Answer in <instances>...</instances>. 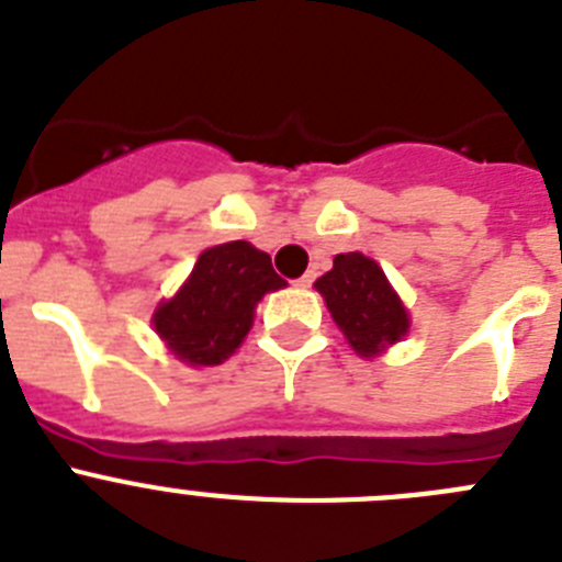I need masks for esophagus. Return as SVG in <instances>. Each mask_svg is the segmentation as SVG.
<instances>
[{
	"label": "esophagus",
	"mask_w": 562,
	"mask_h": 562,
	"mask_svg": "<svg viewBox=\"0 0 562 562\" xmlns=\"http://www.w3.org/2000/svg\"><path fill=\"white\" fill-rule=\"evenodd\" d=\"M313 280H316V274H313V271H307V274H302L300 280H296V285H300V288H311Z\"/></svg>",
	"instance_id": "1"
}]
</instances>
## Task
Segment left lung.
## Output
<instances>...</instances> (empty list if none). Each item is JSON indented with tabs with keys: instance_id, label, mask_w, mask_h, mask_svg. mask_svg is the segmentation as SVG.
<instances>
[{
	"instance_id": "8db88e82",
	"label": "left lung",
	"mask_w": 562,
	"mask_h": 562,
	"mask_svg": "<svg viewBox=\"0 0 562 562\" xmlns=\"http://www.w3.org/2000/svg\"><path fill=\"white\" fill-rule=\"evenodd\" d=\"M316 291L325 296L333 322L358 356H381L408 333V311L401 296L381 266L361 251L336 255L333 269L316 280Z\"/></svg>"
}]
</instances>
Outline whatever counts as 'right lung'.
<instances>
[{
  "instance_id": "1",
  "label": "right lung",
  "mask_w": 562,
  "mask_h": 562,
  "mask_svg": "<svg viewBox=\"0 0 562 562\" xmlns=\"http://www.w3.org/2000/svg\"><path fill=\"white\" fill-rule=\"evenodd\" d=\"M285 285L271 257L246 240L201 251L193 274L154 313V330L190 367L224 363L244 344L262 293Z\"/></svg>"
}]
</instances>
